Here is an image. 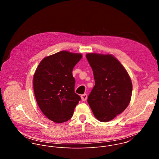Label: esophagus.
<instances>
[{"label": "esophagus", "mask_w": 159, "mask_h": 159, "mask_svg": "<svg viewBox=\"0 0 159 159\" xmlns=\"http://www.w3.org/2000/svg\"><path fill=\"white\" fill-rule=\"evenodd\" d=\"M87 95L86 94H83V95L81 96V99H82V101H85L87 100Z\"/></svg>", "instance_id": "obj_1"}]
</instances>
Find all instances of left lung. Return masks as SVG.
<instances>
[{"mask_svg": "<svg viewBox=\"0 0 159 159\" xmlns=\"http://www.w3.org/2000/svg\"><path fill=\"white\" fill-rule=\"evenodd\" d=\"M95 85L87 102L96 118L101 122L114 119L128 107L132 83L125 67L112 55L87 53Z\"/></svg>", "mask_w": 159, "mask_h": 159, "instance_id": "8db88e82", "label": "left lung"}]
</instances>
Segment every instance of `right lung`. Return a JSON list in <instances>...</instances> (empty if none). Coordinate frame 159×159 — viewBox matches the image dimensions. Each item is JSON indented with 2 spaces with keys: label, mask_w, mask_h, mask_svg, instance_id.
<instances>
[{
  "label": "right lung",
  "mask_w": 159,
  "mask_h": 159,
  "mask_svg": "<svg viewBox=\"0 0 159 159\" xmlns=\"http://www.w3.org/2000/svg\"><path fill=\"white\" fill-rule=\"evenodd\" d=\"M82 57L80 53L58 52L44 58L34 74L33 89L38 105L55 123L69 120L81 99L74 91L72 70Z\"/></svg>",
  "instance_id": "add662e5"
}]
</instances>
